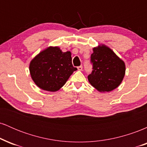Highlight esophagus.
Segmentation results:
<instances>
[{
	"mask_svg": "<svg viewBox=\"0 0 147 147\" xmlns=\"http://www.w3.org/2000/svg\"><path fill=\"white\" fill-rule=\"evenodd\" d=\"M77 69H78V70H79V71H82V69H83V67H82V65H80V66L77 67Z\"/></svg>",
	"mask_w": 147,
	"mask_h": 147,
	"instance_id": "1",
	"label": "esophagus"
}]
</instances>
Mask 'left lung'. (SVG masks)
<instances>
[{"label":"left lung","instance_id":"obj_1","mask_svg":"<svg viewBox=\"0 0 147 147\" xmlns=\"http://www.w3.org/2000/svg\"><path fill=\"white\" fill-rule=\"evenodd\" d=\"M92 50L90 60L93 68L88 76L89 83L99 92H111L122 83L125 75V63L104 44H99Z\"/></svg>","mask_w":147,"mask_h":147}]
</instances>
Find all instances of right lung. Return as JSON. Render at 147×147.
Returning <instances> with one entry per match:
<instances>
[{"instance_id": "obj_1", "label": "right lung", "mask_w": 147, "mask_h": 147, "mask_svg": "<svg viewBox=\"0 0 147 147\" xmlns=\"http://www.w3.org/2000/svg\"><path fill=\"white\" fill-rule=\"evenodd\" d=\"M70 51L63 52L58 46L43 49L30 61L29 70L33 82L38 88L56 92L77 70L72 63Z\"/></svg>"}]
</instances>
